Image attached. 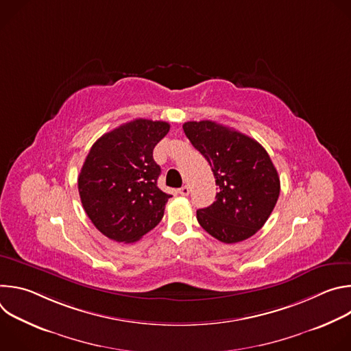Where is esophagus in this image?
Wrapping results in <instances>:
<instances>
[{
	"label": "esophagus",
	"instance_id": "1",
	"mask_svg": "<svg viewBox=\"0 0 351 351\" xmlns=\"http://www.w3.org/2000/svg\"><path fill=\"white\" fill-rule=\"evenodd\" d=\"M189 193H190V189H189L187 186H182V187L179 189V194H180V195H189Z\"/></svg>",
	"mask_w": 351,
	"mask_h": 351
}]
</instances>
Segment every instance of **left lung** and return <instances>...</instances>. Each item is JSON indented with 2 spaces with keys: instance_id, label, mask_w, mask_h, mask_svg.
<instances>
[{
  "instance_id": "left-lung-1",
  "label": "left lung",
  "mask_w": 351,
  "mask_h": 351,
  "mask_svg": "<svg viewBox=\"0 0 351 351\" xmlns=\"http://www.w3.org/2000/svg\"><path fill=\"white\" fill-rule=\"evenodd\" d=\"M183 130L208 161L218 193L197 211V221L213 237L230 244L256 234L274 211L280 180L265 148L237 130L213 121L186 122Z\"/></svg>"
}]
</instances>
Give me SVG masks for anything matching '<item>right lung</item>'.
Returning a JSON list of instances; mask_svg holds the SVG:
<instances>
[{
  "mask_svg": "<svg viewBox=\"0 0 351 351\" xmlns=\"http://www.w3.org/2000/svg\"><path fill=\"white\" fill-rule=\"evenodd\" d=\"M162 121L134 119L99 137L80 169L82 206L93 225L111 240L133 243L164 217L171 194L158 189L154 147L169 132Z\"/></svg>",
  "mask_w": 351,
  "mask_h": 351,
  "instance_id": "1",
  "label": "right lung"
}]
</instances>
